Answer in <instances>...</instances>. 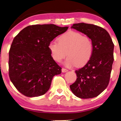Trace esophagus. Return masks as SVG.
Wrapping results in <instances>:
<instances>
[{
	"mask_svg": "<svg viewBox=\"0 0 121 121\" xmlns=\"http://www.w3.org/2000/svg\"><path fill=\"white\" fill-rule=\"evenodd\" d=\"M68 71V70L67 69H65V68H62V72L63 73H65V72H67Z\"/></svg>",
	"mask_w": 121,
	"mask_h": 121,
	"instance_id": "esophagus-1",
	"label": "esophagus"
}]
</instances>
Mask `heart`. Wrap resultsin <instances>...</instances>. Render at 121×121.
<instances>
[{"instance_id":"1","label":"heart","mask_w":121,"mask_h":121,"mask_svg":"<svg viewBox=\"0 0 121 121\" xmlns=\"http://www.w3.org/2000/svg\"><path fill=\"white\" fill-rule=\"evenodd\" d=\"M48 48L53 59L60 62L65 56H68L64 62L67 67L75 65L82 67L87 63L93 52V43L87 36L80 33L69 31L58 39V42H50Z\"/></svg>"}]
</instances>
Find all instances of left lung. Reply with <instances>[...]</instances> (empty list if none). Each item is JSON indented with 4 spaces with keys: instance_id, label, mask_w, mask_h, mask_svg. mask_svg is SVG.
<instances>
[{
    "instance_id": "left-lung-1",
    "label": "left lung",
    "mask_w": 121,
    "mask_h": 121,
    "mask_svg": "<svg viewBox=\"0 0 121 121\" xmlns=\"http://www.w3.org/2000/svg\"><path fill=\"white\" fill-rule=\"evenodd\" d=\"M72 29L83 33L93 43L91 57L85 66L75 70L77 78L70 88L81 99L96 97L107 87L113 64L114 44L105 29L93 24H74Z\"/></svg>"
}]
</instances>
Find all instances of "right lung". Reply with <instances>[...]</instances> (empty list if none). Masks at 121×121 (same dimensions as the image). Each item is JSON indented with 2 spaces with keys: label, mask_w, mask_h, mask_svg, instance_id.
I'll return each instance as SVG.
<instances>
[{
  "label": "right lung",
  "mask_w": 121,
  "mask_h": 121,
  "mask_svg": "<svg viewBox=\"0 0 121 121\" xmlns=\"http://www.w3.org/2000/svg\"><path fill=\"white\" fill-rule=\"evenodd\" d=\"M68 27L54 24L34 25L14 37L9 53V75L16 89L27 97L44 95L54 75L62 72L51 56L50 42Z\"/></svg>",
  "instance_id": "add662e5"
}]
</instances>
